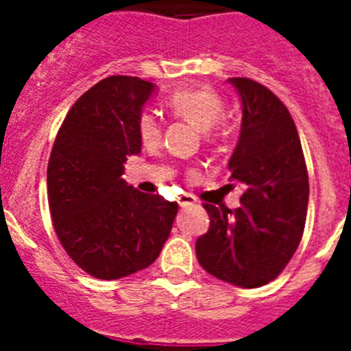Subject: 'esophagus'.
<instances>
[{
	"mask_svg": "<svg viewBox=\"0 0 351 351\" xmlns=\"http://www.w3.org/2000/svg\"><path fill=\"white\" fill-rule=\"evenodd\" d=\"M178 202H179V206H181V207H191V206H195V202H197V200H195L193 195L182 193L181 197L178 198Z\"/></svg>",
	"mask_w": 351,
	"mask_h": 351,
	"instance_id": "34e87169",
	"label": "esophagus"
}]
</instances>
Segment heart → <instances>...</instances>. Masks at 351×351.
Masks as SVG:
<instances>
[{
  "instance_id": "obj_1",
  "label": "heart",
  "mask_w": 351,
  "mask_h": 351,
  "mask_svg": "<svg viewBox=\"0 0 351 351\" xmlns=\"http://www.w3.org/2000/svg\"><path fill=\"white\" fill-rule=\"evenodd\" d=\"M165 107L172 116L188 121L200 132H206L209 137L213 133H221L226 130V121L223 116L225 101L218 93L209 88L178 89L167 96ZM137 128L141 141L145 145L154 144L160 138V121L149 110L141 114Z\"/></svg>"
}]
</instances>
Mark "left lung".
I'll list each match as a JSON object with an SVG mask.
<instances>
[{
    "label": "left lung",
    "instance_id": "left-lung-1",
    "mask_svg": "<svg viewBox=\"0 0 351 351\" xmlns=\"http://www.w3.org/2000/svg\"><path fill=\"white\" fill-rule=\"evenodd\" d=\"M228 82L243 104L241 135L228 169L244 193L235 210L204 204L210 226L195 250L198 263L214 278L258 288L280 276L302 239L308 169L283 101L255 80L232 77Z\"/></svg>",
    "mask_w": 351,
    "mask_h": 351
}]
</instances>
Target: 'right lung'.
I'll use <instances>...</instances> for the list:
<instances>
[{
	"label": "right lung",
	"instance_id": "obj_1",
	"mask_svg": "<svg viewBox=\"0 0 351 351\" xmlns=\"http://www.w3.org/2000/svg\"><path fill=\"white\" fill-rule=\"evenodd\" d=\"M154 88L138 77L100 80L73 104L52 145V225L68 256L98 280L149 267L178 216V202L123 179L130 154L141 153L138 117Z\"/></svg>",
	"mask_w": 351,
	"mask_h": 351
}]
</instances>
